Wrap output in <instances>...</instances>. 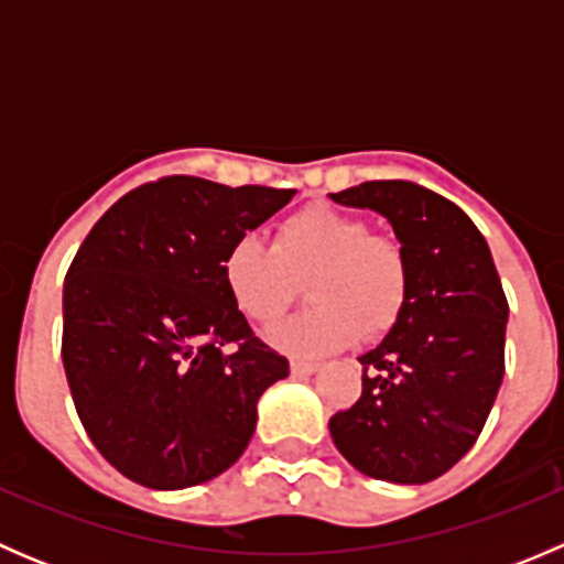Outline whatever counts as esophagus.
Returning <instances> with one entry per match:
<instances>
[{
  "label": "esophagus",
  "mask_w": 564,
  "mask_h": 564,
  "mask_svg": "<svg viewBox=\"0 0 564 564\" xmlns=\"http://www.w3.org/2000/svg\"><path fill=\"white\" fill-rule=\"evenodd\" d=\"M318 371V362H311V360H300V357H294L292 360V373L294 377H311V373Z\"/></svg>",
  "instance_id": "1"
}]
</instances>
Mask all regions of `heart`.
<instances>
[{
	"label": "heart",
	"instance_id": "obj_1",
	"mask_svg": "<svg viewBox=\"0 0 564 564\" xmlns=\"http://www.w3.org/2000/svg\"><path fill=\"white\" fill-rule=\"evenodd\" d=\"M220 275L231 303L259 324L275 322L311 275L314 305L270 329V340L292 355H327L355 344L366 329L379 335L409 297V259L401 242L371 235L360 215L311 204L289 215L264 242L242 235L226 248Z\"/></svg>",
	"mask_w": 564,
	"mask_h": 564
}]
</instances>
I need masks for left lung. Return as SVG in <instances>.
<instances>
[{
  "mask_svg": "<svg viewBox=\"0 0 564 564\" xmlns=\"http://www.w3.org/2000/svg\"><path fill=\"white\" fill-rule=\"evenodd\" d=\"M373 209L409 259V297L382 344L360 357L362 395L329 417V436L377 480H436L469 453L505 377L508 300L486 237L440 193L379 180L329 193Z\"/></svg>",
  "mask_w": 564,
  "mask_h": 564,
  "instance_id": "1",
  "label": "left lung"
}]
</instances>
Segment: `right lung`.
Masks as SVG:
<instances>
[{
  "instance_id": "add662e5",
  "label": "right lung",
  "mask_w": 564,
  "mask_h": 564,
  "mask_svg": "<svg viewBox=\"0 0 564 564\" xmlns=\"http://www.w3.org/2000/svg\"><path fill=\"white\" fill-rule=\"evenodd\" d=\"M297 191L166 176L93 226L62 289V362L100 456L158 491L229 469L289 362L250 333L220 275L226 248Z\"/></svg>"
}]
</instances>
